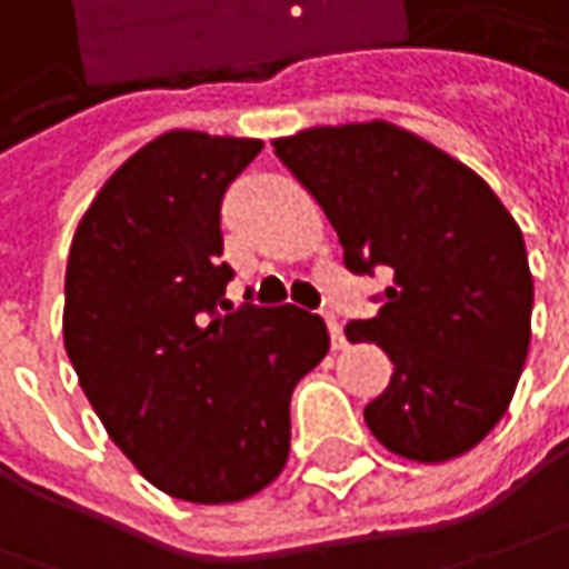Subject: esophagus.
Here are the masks:
<instances>
[{"label":"esophagus","mask_w":569,"mask_h":569,"mask_svg":"<svg viewBox=\"0 0 569 569\" xmlns=\"http://www.w3.org/2000/svg\"><path fill=\"white\" fill-rule=\"evenodd\" d=\"M325 325H328V335H331V348H335V351H341V348L348 345V338H345V331H341V321L325 312Z\"/></svg>","instance_id":"1"}]
</instances>
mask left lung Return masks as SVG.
<instances>
[{"instance_id": "left-lung-1", "label": "left lung", "mask_w": 569, "mask_h": 569, "mask_svg": "<svg viewBox=\"0 0 569 569\" xmlns=\"http://www.w3.org/2000/svg\"><path fill=\"white\" fill-rule=\"evenodd\" d=\"M273 148L338 231L345 267L392 273L380 312L345 328L392 360L363 409L373 438L418 463L477 448L506 416L531 341L516 218L470 167L389 121L309 128Z\"/></svg>"}]
</instances>
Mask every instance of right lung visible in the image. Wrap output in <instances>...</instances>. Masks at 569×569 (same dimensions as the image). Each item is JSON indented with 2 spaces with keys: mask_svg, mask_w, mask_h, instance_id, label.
Wrapping results in <instances>:
<instances>
[{
  "mask_svg": "<svg viewBox=\"0 0 569 569\" xmlns=\"http://www.w3.org/2000/svg\"><path fill=\"white\" fill-rule=\"evenodd\" d=\"M260 148L160 134L99 189L67 260L63 348L89 406L157 489L202 506L280 477L292 389L328 353L312 312L224 299L221 199Z\"/></svg>",
  "mask_w": 569,
  "mask_h": 569,
  "instance_id": "obj_1",
  "label": "right lung"
}]
</instances>
